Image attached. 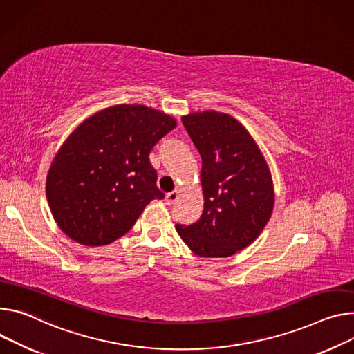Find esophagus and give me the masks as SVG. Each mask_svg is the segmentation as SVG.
Segmentation results:
<instances>
[{
  "label": "esophagus",
  "instance_id": "esophagus-1",
  "mask_svg": "<svg viewBox=\"0 0 354 354\" xmlns=\"http://www.w3.org/2000/svg\"><path fill=\"white\" fill-rule=\"evenodd\" d=\"M179 198V192L178 190H174V192H169V194H167L165 196V201L168 205H174Z\"/></svg>",
  "mask_w": 354,
  "mask_h": 354
}]
</instances>
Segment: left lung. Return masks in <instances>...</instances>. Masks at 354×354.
<instances>
[{
	"label": "left lung",
	"instance_id": "left-lung-1",
	"mask_svg": "<svg viewBox=\"0 0 354 354\" xmlns=\"http://www.w3.org/2000/svg\"><path fill=\"white\" fill-rule=\"evenodd\" d=\"M202 156L205 207L201 218L176 230L199 257H230L260 236L274 209V186L266 159L232 115L203 111L182 117Z\"/></svg>",
	"mask_w": 354,
	"mask_h": 354
}]
</instances>
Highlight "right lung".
<instances>
[{
  "instance_id": "right-lung-1",
  "label": "right lung",
  "mask_w": 354,
  "mask_h": 354,
  "mask_svg": "<svg viewBox=\"0 0 354 354\" xmlns=\"http://www.w3.org/2000/svg\"><path fill=\"white\" fill-rule=\"evenodd\" d=\"M175 118L140 104H118L84 120L63 142L46 178L55 221L72 240L106 245L130 230L145 206L164 199L149 162Z\"/></svg>"
}]
</instances>
